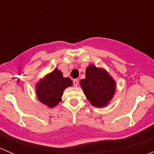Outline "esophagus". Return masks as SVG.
<instances>
[{
  "label": "esophagus",
  "mask_w": 154,
  "mask_h": 154,
  "mask_svg": "<svg viewBox=\"0 0 154 154\" xmlns=\"http://www.w3.org/2000/svg\"><path fill=\"white\" fill-rule=\"evenodd\" d=\"M73 85H74L75 87H77L79 85V81L77 79L73 80Z\"/></svg>",
  "instance_id": "obj_1"
}]
</instances>
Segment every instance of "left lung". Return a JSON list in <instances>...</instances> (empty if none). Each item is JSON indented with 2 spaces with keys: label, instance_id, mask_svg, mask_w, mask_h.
I'll use <instances>...</instances> for the list:
<instances>
[{
  "label": "left lung",
  "instance_id": "8db88e82",
  "mask_svg": "<svg viewBox=\"0 0 154 154\" xmlns=\"http://www.w3.org/2000/svg\"><path fill=\"white\" fill-rule=\"evenodd\" d=\"M80 85L91 104L95 107H105L113 98L116 82L106 69L89 65L85 70V78Z\"/></svg>",
  "mask_w": 154,
  "mask_h": 154
}]
</instances>
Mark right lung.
Masks as SVG:
<instances>
[{"mask_svg": "<svg viewBox=\"0 0 154 154\" xmlns=\"http://www.w3.org/2000/svg\"><path fill=\"white\" fill-rule=\"evenodd\" d=\"M72 85V81L63 77L62 72L55 69L36 84L37 97L41 103L52 108L62 101L65 89Z\"/></svg>", "mask_w": 154, "mask_h": 154, "instance_id": "add662e5", "label": "right lung"}]
</instances>
